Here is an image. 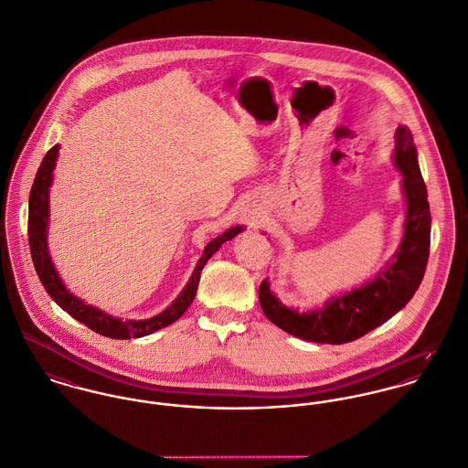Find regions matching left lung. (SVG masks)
<instances>
[{
  "mask_svg": "<svg viewBox=\"0 0 468 468\" xmlns=\"http://www.w3.org/2000/svg\"><path fill=\"white\" fill-rule=\"evenodd\" d=\"M395 140V165L401 173L407 205L399 250L371 281L310 312L282 304L265 279L260 286V303L268 321L282 332L317 344H346L389 321L418 290L429 260L431 210L410 130L400 126Z\"/></svg>",
  "mask_w": 468,
  "mask_h": 468,
  "instance_id": "obj_1",
  "label": "left lung"
}]
</instances>
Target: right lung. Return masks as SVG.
<instances>
[{
    "label": "right lung",
    "instance_id": "1",
    "mask_svg": "<svg viewBox=\"0 0 468 468\" xmlns=\"http://www.w3.org/2000/svg\"><path fill=\"white\" fill-rule=\"evenodd\" d=\"M59 154V145H54L43 158L41 167L37 169L32 191H30V200H28V243H30V254L36 271L48 292V295L67 312L75 321L82 323L95 334L104 335L110 338H140L145 335L154 334L175 321H178L186 310L191 306L198 282H200L201 268L216 254V250L229 239L236 238L239 232H243L245 227L236 225L227 229L223 234L214 238L201 254L200 261L197 263V268L182 290V293L158 315L144 321H121L119 317L108 315L106 312L86 304L82 299L75 297L61 279L58 268L52 261L50 250H48V221H50V187L54 180V169Z\"/></svg>",
    "mask_w": 468,
    "mask_h": 468
}]
</instances>
